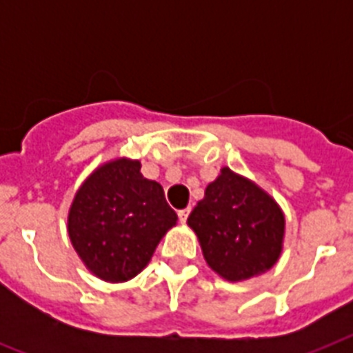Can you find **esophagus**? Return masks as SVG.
<instances>
[{"instance_id": "1", "label": "esophagus", "mask_w": 353, "mask_h": 353, "mask_svg": "<svg viewBox=\"0 0 353 353\" xmlns=\"http://www.w3.org/2000/svg\"><path fill=\"white\" fill-rule=\"evenodd\" d=\"M188 214H190V207L179 210V212H177V216H179V221H181V223H185V221H187V218H188Z\"/></svg>"}]
</instances>
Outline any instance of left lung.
<instances>
[{
	"mask_svg": "<svg viewBox=\"0 0 353 353\" xmlns=\"http://www.w3.org/2000/svg\"><path fill=\"white\" fill-rule=\"evenodd\" d=\"M207 265L227 282L265 273L284 249L285 216L260 185L223 166L187 220Z\"/></svg>",
	"mask_w": 353,
	"mask_h": 353,
	"instance_id": "left-lung-1",
	"label": "left lung"
}]
</instances>
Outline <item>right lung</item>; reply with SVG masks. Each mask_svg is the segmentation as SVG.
<instances>
[{
  "mask_svg": "<svg viewBox=\"0 0 353 353\" xmlns=\"http://www.w3.org/2000/svg\"><path fill=\"white\" fill-rule=\"evenodd\" d=\"M176 223L163 187L143 177L141 161L130 157L97 166L68 212L73 249L91 274L110 284L137 276Z\"/></svg>",
  "mask_w": 353,
  "mask_h": 353,
  "instance_id": "right-lung-1",
  "label": "right lung"
}]
</instances>
